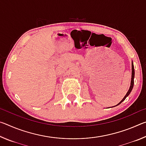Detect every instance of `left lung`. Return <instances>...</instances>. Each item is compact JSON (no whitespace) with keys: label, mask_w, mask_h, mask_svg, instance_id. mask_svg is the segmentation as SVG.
I'll list each match as a JSON object with an SVG mask.
<instances>
[{"label":"left lung","mask_w":146,"mask_h":146,"mask_svg":"<svg viewBox=\"0 0 146 146\" xmlns=\"http://www.w3.org/2000/svg\"><path fill=\"white\" fill-rule=\"evenodd\" d=\"M134 77H135V70H134V66H133V64L132 63V76H131V86H130V88H129V90H128L127 93H126V95H125V97H123V99H122V100H121L120 102V103H118L117 106L119 105L120 104L122 103V102H123V101L125 99V98H126V97H127V96L129 95V94H130L131 91L132 89H133V85H134Z\"/></svg>","instance_id":"1"}]
</instances>
